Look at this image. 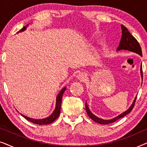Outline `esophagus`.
I'll list each match as a JSON object with an SVG mask.
<instances>
[{"instance_id":"obj_1","label":"esophagus","mask_w":147,"mask_h":147,"mask_svg":"<svg viewBox=\"0 0 147 147\" xmlns=\"http://www.w3.org/2000/svg\"><path fill=\"white\" fill-rule=\"evenodd\" d=\"M77 78H78V80H80V82H84V81H85V80L86 79V74L84 73H80L77 76Z\"/></svg>"}]
</instances>
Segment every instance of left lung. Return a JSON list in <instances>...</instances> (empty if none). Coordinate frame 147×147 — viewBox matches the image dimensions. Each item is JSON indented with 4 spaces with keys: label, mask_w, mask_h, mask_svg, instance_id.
Instances as JSON below:
<instances>
[{
    "label": "left lung",
    "mask_w": 147,
    "mask_h": 147,
    "mask_svg": "<svg viewBox=\"0 0 147 147\" xmlns=\"http://www.w3.org/2000/svg\"><path fill=\"white\" fill-rule=\"evenodd\" d=\"M121 29H122L121 39H120L119 45H118L116 51H120V50H126V51H132V52H134V53H137L142 57V50H141V48H140L139 43H138V42L137 41V40H136L135 38H134L133 36L130 33V32L128 31V29H126L124 25H121ZM140 76H141L142 81V64L140 65ZM136 96L134 98L133 102H132V104L130 105V107L128 108V110H126L125 112H123V113L120 114L118 116L113 118L112 119L104 120V119H102V118H98V116L94 115V114L90 111V108L88 107L87 102H86V112H87L88 116H89L92 120H93L94 121H95L96 122H98V123L101 124H108L112 123V122H115L116 120H118L119 118H121L122 117H124V116H125L126 115H127L128 114H129L130 112L132 111V108H134V104H135Z\"/></svg>",
    "instance_id": "left-lung-1"
}]
</instances>
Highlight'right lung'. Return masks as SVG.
<instances>
[{"mask_svg":"<svg viewBox=\"0 0 147 147\" xmlns=\"http://www.w3.org/2000/svg\"><path fill=\"white\" fill-rule=\"evenodd\" d=\"M28 25H27V26H25V27H23V29L20 30L17 33H19V32H23L24 31H25L26 29H27V27H28ZM65 90H66V87L63 88L61 90V91L59 92V94H57V97H56V103H55V110H54L53 112L51 114V115H49L48 117L42 118V119H34V118H29L28 117V116H26L22 114H21L23 117L25 118V119L29 120V121L33 122L34 124H39V125H43V124H48L52 123V122L55 121V120L58 118V116H59L60 110H61L62 97H63V94L64 93V92L65 91Z\"/></svg>","mask_w":147,"mask_h":147,"instance_id":"right-lung-1","label":"right lung"}]
</instances>
